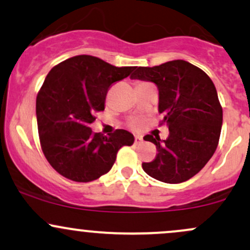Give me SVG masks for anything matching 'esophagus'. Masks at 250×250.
<instances>
[{
  "mask_svg": "<svg viewBox=\"0 0 250 250\" xmlns=\"http://www.w3.org/2000/svg\"><path fill=\"white\" fill-rule=\"evenodd\" d=\"M142 137L141 136H135V143H136V145H140V143H142Z\"/></svg>",
  "mask_w": 250,
  "mask_h": 250,
  "instance_id": "34e87169",
  "label": "esophagus"
}]
</instances>
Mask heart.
Returning a JSON list of instances; mask_svg holds the SVG:
<instances>
[{"label": "heart", "instance_id": "obj_1", "mask_svg": "<svg viewBox=\"0 0 250 250\" xmlns=\"http://www.w3.org/2000/svg\"><path fill=\"white\" fill-rule=\"evenodd\" d=\"M130 125L135 129H140L142 127V121L140 119H134L133 121L130 122Z\"/></svg>", "mask_w": 250, "mask_h": 250}]
</instances>
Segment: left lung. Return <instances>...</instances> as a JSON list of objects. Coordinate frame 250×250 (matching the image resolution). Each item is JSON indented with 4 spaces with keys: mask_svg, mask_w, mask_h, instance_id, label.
Wrapping results in <instances>:
<instances>
[{
    "mask_svg": "<svg viewBox=\"0 0 250 250\" xmlns=\"http://www.w3.org/2000/svg\"><path fill=\"white\" fill-rule=\"evenodd\" d=\"M130 79L154 82L159 89L161 125L169 136L161 141L151 135L146 141L156 146L151 162H143L149 176L166 183L185 182L207 165L219 145L222 107L213 81L202 69L183 60L155 67H136Z\"/></svg>",
    "mask_w": 250,
    "mask_h": 250,
    "instance_id": "8db88e82",
    "label": "left lung"
}]
</instances>
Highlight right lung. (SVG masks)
I'll return each mask as SVG.
<instances>
[{
  "mask_svg": "<svg viewBox=\"0 0 250 250\" xmlns=\"http://www.w3.org/2000/svg\"><path fill=\"white\" fill-rule=\"evenodd\" d=\"M134 69L77 55L48 73L36 97L37 128L43 154L57 173L75 182L97 180L113 167L120 148L133 145L125 129L104 136L89 125L104 110L110 85Z\"/></svg>",
  "mask_w": 250,
  "mask_h": 250,
  "instance_id": "1",
  "label": "right lung"
}]
</instances>
